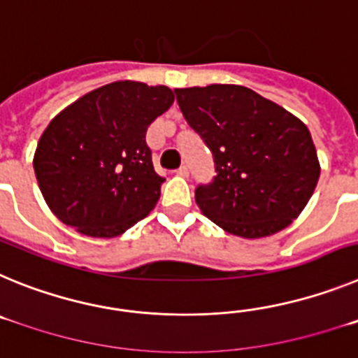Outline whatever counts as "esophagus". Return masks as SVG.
<instances>
[{"label": "esophagus", "instance_id": "esophagus-1", "mask_svg": "<svg viewBox=\"0 0 358 358\" xmlns=\"http://www.w3.org/2000/svg\"><path fill=\"white\" fill-rule=\"evenodd\" d=\"M176 173H177V176H181V177H188L189 169L186 166V164H182V166H179V169L176 170Z\"/></svg>", "mask_w": 358, "mask_h": 358}]
</instances>
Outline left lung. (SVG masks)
Here are the masks:
<instances>
[{
    "label": "left lung",
    "mask_w": 358,
    "mask_h": 358,
    "mask_svg": "<svg viewBox=\"0 0 358 358\" xmlns=\"http://www.w3.org/2000/svg\"><path fill=\"white\" fill-rule=\"evenodd\" d=\"M182 116L213 154V181L195 202L231 235L262 238L285 229L314 194L319 161L301 120L249 87L173 90Z\"/></svg>",
    "instance_id": "1"
}]
</instances>
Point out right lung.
<instances>
[{
    "instance_id": "obj_1",
    "label": "right lung",
    "mask_w": 358,
    "mask_h": 358,
    "mask_svg": "<svg viewBox=\"0 0 358 358\" xmlns=\"http://www.w3.org/2000/svg\"><path fill=\"white\" fill-rule=\"evenodd\" d=\"M172 103L166 85L122 80L84 94L50 122L34 170L61 222L113 238L147 217L164 177L154 170L145 136Z\"/></svg>"
}]
</instances>
